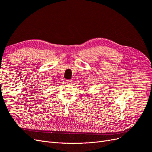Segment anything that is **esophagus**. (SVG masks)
Instances as JSON below:
<instances>
[{"label": "esophagus", "instance_id": "esophagus-1", "mask_svg": "<svg viewBox=\"0 0 152 152\" xmlns=\"http://www.w3.org/2000/svg\"><path fill=\"white\" fill-rule=\"evenodd\" d=\"M66 82L68 84H72V82H73V80H66Z\"/></svg>", "mask_w": 152, "mask_h": 152}]
</instances>
